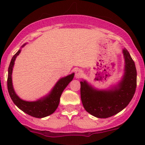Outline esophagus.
I'll return each mask as SVG.
<instances>
[{
    "mask_svg": "<svg viewBox=\"0 0 145 145\" xmlns=\"http://www.w3.org/2000/svg\"><path fill=\"white\" fill-rule=\"evenodd\" d=\"M83 75V71L81 69H78L75 72V77L76 78H80Z\"/></svg>",
    "mask_w": 145,
    "mask_h": 145,
    "instance_id": "1",
    "label": "esophagus"
}]
</instances>
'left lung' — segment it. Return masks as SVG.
Masks as SVG:
<instances>
[{"label":"left lung","mask_w":145,"mask_h":145,"mask_svg":"<svg viewBox=\"0 0 145 145\" xmlns=\"http://www.w3.org/2000/svg\"><path fill=\"white\" fill-rule=\"evenodd\" d=\"M124 73L121 80L107 89H98L85 80L80 82V96L86 112L97 118L106 119L123 110L134 97L137 72L135 63L125 48L123 50Z\"/></svg>","instance_id":"8db88e82"}]
</instances>
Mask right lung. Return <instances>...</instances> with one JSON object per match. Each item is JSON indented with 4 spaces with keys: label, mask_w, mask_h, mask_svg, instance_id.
Listing matches in <instances>:
<instances>
[{
    "label": "right lung",
    "mask_w": 145,
    "mask_h": 145,
    "mask_svg": "<svg viewBox=\"0 0 145 145\" xmlns=\"http://www.w3.org/2000/svg\"><path fill=\"white\" fill-rule=\"evenodd\" d=\"M26 44L27 43L22 46L21 48L24 47ZM21 48L12 57L9 64V69H8L7 89L9 95L16 106L24 112L35 118L46 117L55 112L59 106L61 94L69 84V83L73 80L74 77V73L60 78L56 82L55 85L53 86L52 89L50 91L49 93L46 95L44 97L39 98L37 100L29 101L22 99L16 94L12 82L13 68H14L16 57L20 53Z\"/></svg>",
    "instance_id": "right-lung-1"
}]
</instances>
